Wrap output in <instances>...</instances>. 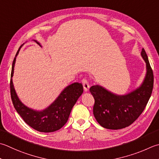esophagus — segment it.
I'll use <instances>...</instances> for the list:
<instances>
[{
  "instance_id": "1",
  "label": "esophagus",
  "mask_w": 159,
  "mask_h": 159,
  "mask_svg": "<svg viewBox=\"0 0 159 159\" xmlns=\"http://www.w3.org/2000/svg\"><path fill=\"white\" fill-rule=\"evenodd\" d=\"M82 83H83L84 91H85V92H88L89 91V84L88 82V80H85V79H83L82 80Z\"/></svg>"
}]
</instances>
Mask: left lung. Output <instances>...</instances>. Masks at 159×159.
<instances>
[{"label": "left lung", "instance_id": "1", "mask_svg": "<svg viewBox=\"0 0 159 159\" xmlns=\"http://www.w3.org/2000/svg\"><path fill=\"white\" fill-rule=\"evenodd\" d=\"M141 57L145 62L146 73L141 85L125 94H117L99 85L89 89L95 102L93 114L100 125L106 129L125 128L141 114L150 99L154 85L152 70L145 49Z\"/></svg>", "mask_w": 159, "mask_h": 159}]
</instances>
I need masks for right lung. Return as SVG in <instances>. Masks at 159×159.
I'll list each match as a JSON object with an SVG mask.
<instances>
[{
	"label": "right lung",
	"mask_w": 159,
	"mask_h": 159,
	"mask_svg": "<svg viewBox=\"0 0 159 159\" xmlns=\"http://www.w3.org/2000/svg\"><path fill=\"white\" fill-rule=\"evenodd\" d=\"M34 40L41 46L39 42ZM22 46L23 45L16 54L11 67L10 91L14 107L25 122L33 129L40 132H55L60 129L67 123L71 109L83 94V85L79 83H74L65 87L58 97L44 110H36L27 107L18 98L12 80L16 60Z\"/></svg>",
	"instance_id": "add662e5"
}]
</instances>
